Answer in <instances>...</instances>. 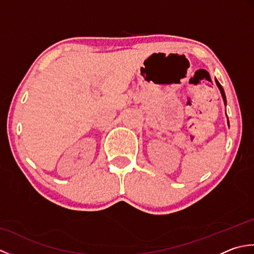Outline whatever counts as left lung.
Segmentation results:
<instances>
[{
    "label": "left lung",
    "instance_id": "left-lung-1",
    "mask_svg": "<svg viewBox=\"0 0 254 254\" xmlns=\"http://www.w3.org/2000/svg\"><path fill=\"white\" fill-rule=\"evenodd\" d=\"M216 80V84H217V86H218V88H219V90H220V94H222V97H223V99H224V102H225V105H226V96H225V91H224V89H223V87H222V85H220L219 83H218V80L217 79H215ZM229 124V123H228Z\"/></svg>",
    "mask_w": 254,
    "mask_h": 254
}]
</instances>
